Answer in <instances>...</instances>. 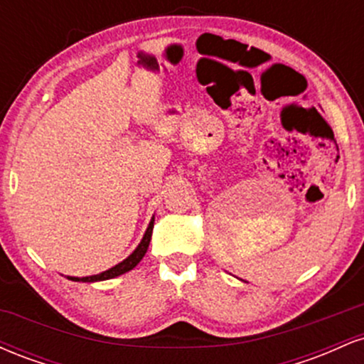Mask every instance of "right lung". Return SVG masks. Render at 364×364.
Listing matches in <instances>:
<instances>
[{
  "label": "right lung",
  "mask_w": 364,
  "mask_h": 364,
  "mask_svg": "<svg viewBox=\"0 0 364 364\" xmlns=\"http://www.w3.org/2000/svg\"><path fill=\"white\" fill-rule=\"evenodd\" d=\"M152 229H154V219L150 220L147 231H145L144 235V240L140 241V245L136 246V250L133 252L127 260H123L118 265H114L112 269L106 270V272L102 274H97V275H90V277H68L72 279V281H80V282H95V281H107V279H112V277H118V275L128 272V270L135 269L136 265H139L141 258H144V255L147 253V248H149V243H150V237H152Z\"/></svg>",
  "instance_id": "right-lung-1"
}]
</instances>
